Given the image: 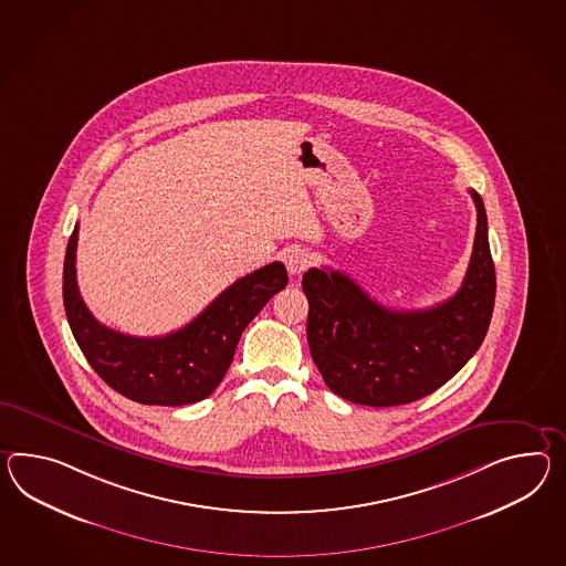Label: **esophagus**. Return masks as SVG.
I'll return each mask as SVG.
<instances>
[{"mask_svg": "<svg viewBox=\"0 0 566 566\" xmlns=\"http://www.w3.org/2000/svg\"><path fill=\"white\" fill-rule=\"evenodd\" d=\"M284 263L290 276H301L304 270L311 265V255L301 248H292L284 253Z\"/></svg>", "mask_w": 566, "mask_h": 566, "instance_id": "1", "label": "esophagus"}]
</instances>
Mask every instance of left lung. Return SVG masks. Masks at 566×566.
<instances>
[{"label":"left lung","mask_w":566,"mask_h":566,"mask_svg":"<svg viewBox=\"0 0 566 566\" xmlns=\"http://www.w3.org/2000/svg\"><path fill=\"white\" fill-rule=\"evenodd\" d=\"M462 286L423 311H390L337 270L311 268L306 339L325 385L337 397L368 407L423 399L446 385L483 344L495 306V263L483 198Z\"/></svg>","instance_id":"1"}]
</instances>
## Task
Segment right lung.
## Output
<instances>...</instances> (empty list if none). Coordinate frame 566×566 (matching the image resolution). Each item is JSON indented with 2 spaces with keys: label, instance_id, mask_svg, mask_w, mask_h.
Here are the masks:
<instances>
[{
  "label": "right lung",
  "instance_id": "right-lung-1",
  "mask_svg": "<svg viewBox=\"0 0 566 566\" xmlns=\"http://www.w3.org/2000/svg\"><path fill=\"white\" fill-rule=\"evenodd\" d=\"M75 224L63 265V303L71 332L97 376L143 405L180 407L207 399L221 385L249 323L289 284L284 263L239 277L178 332L133 337L102 325L83 303L75 276Z\"/></svg>",
  "mask_w": 566,
  "mask_h": 566
}]
</instances>
